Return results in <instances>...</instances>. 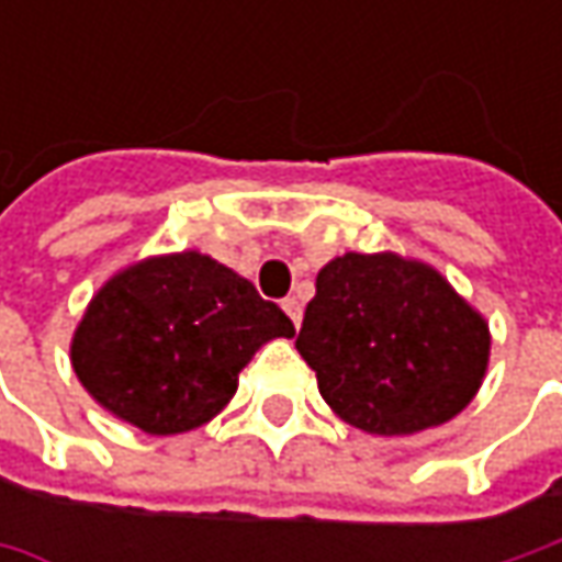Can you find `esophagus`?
Masks as SVG:
<instances>
[{"instance_id":"34e87169","label":"esophagus","mask_w":562,"mask_h":562,"mask_svg":"<svg viewBox=\"0 0 562 562\" xmlns=\"http://www.w3.org/2000/svg\"><path fill=\"white\" fill-rule=\"evenodd\" d=\"M284 313L291 315V322L300 328V322H303V303H300L296 296H288V300H284Z\"/></svg>"}]
</instances>
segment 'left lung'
<instances>
[{"instance_id":"1","label":"left lung","mask_w":562,"mask_h":562,"mask_svg":"<svg viewBox=\"0 0 562 562\" xmlns=\"http://www.w3.org/2000/svg\"><path fill=\"white\" fill-rule=\"evenodd\" d=\"M296 350L340 419L394 438L463 413L491 335L441 271L397 252H344L315 278Z\"/></svg>"}]
</instances>
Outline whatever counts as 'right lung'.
<instances>
[{"label": "right lung", "instance_id": "obj_1", "mask_svg": "<svg viewBox=\"0 0 562 562\" xmlns=\"http://www.w3.org/2000/svg\"><path fill=\"white\" fill-rule=\"evenodd\" d=\"M293 322L247 278L196 249L112 274L77 325L71 366L87 394L146 435H181L218 416L237 375Z\"/></svg>", "mask_w": 562, "mask_h": 562}]
</instances>
